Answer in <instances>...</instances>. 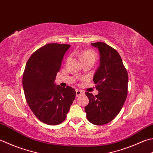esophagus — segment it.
I'll return each instance as SVG.
<instances>
[{
	"mask_svg": "<svg viewBox=\"0 0 153 153\" xmlns=\"http://www.w3.org/2000/svg\"><path fill=\"white\" fill-rule=\"evenodd\" d=\"M76 97H79L81 95H84V93H83L82 91L78 90V89H76Z\"/></svg>",
	"mask_w": 153,
	"mask_h": 153,
	"instance_id": "34e87169",
	"label": "esophagus"
}]
</instances>
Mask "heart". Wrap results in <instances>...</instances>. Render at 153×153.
<instances>
[{
	"label": "heart",
	"instance_id": "heart-1",
	"mask_svg": "<svg viewBox=\"0 0 153 153\" xmlns=\"http://www.w3.org/2000/svg\"><path fill=\"white\" fill-rule=\"evenodd\" d=\"M96 53L94 51L90 50L83 51L80 54V58L82 59V62L89 61L94 63L95 59H96Z\"/></svg>",
	"mask_w": 153,
	"mask_h": 153
}]
</instances>
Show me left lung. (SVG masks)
Returning <instances> with one entry per match:
<instances>
[{"label":"left lung","mask_w":153,"mask_h":153,"mask_svg":"<svg viewBox=\"0 0 153 153\" xmlns=\"http://www.w3.org/2000/svg\"><path fill=\"white\" fill-rule=\"evenodd\" d=\"M98 49L100 65L94 76L99 94L85 92L89 103L85 107L88 121L95 125L111 121L119 114L127 96L128 74L120 55L103 42L92 43Z\"/></svg>","instance_id":"obj_1"}]
</instances>
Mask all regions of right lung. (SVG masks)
Instances as JSON below:
<instances>
[{
  "label": "right lung",
  "instance_id": "1",
  "mask_svg": "<svg viewBox=\"0 0 153 153\" xmlns=\"http://www.w3.org/2000/svg\"><path fill=\"white\" fill-rule=\"evenodd\" d=\"M70 47L54 43L45 45L30 57L24 71L22 85L27 103L35 116L47 125L64 121L76 97L74 88L54 83Z\"/></svg>",
  "mask_w": 153,
  "mask_h": 153
}]
</instances>
